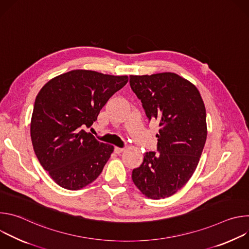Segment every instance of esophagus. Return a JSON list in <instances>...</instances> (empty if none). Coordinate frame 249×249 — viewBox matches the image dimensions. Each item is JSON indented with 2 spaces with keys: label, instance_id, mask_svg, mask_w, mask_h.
<instances>
[{
  "label": "esophagus",
  "instance_id": "34e87169",
  "mask_svg": "<svg viewBox=\"0 0 249 249\" xmlns=\"http://www.w3.org/2000/svg\"><path fill=\"white\" fill-rule=\"evenodd\" d=\"M123 151H124V148H118V147H115V148H114V152H115L116 154H121Z\"/></svg>",
  "mask_w": 249,
  "mask_h": 249
}]
</instances>
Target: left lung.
<instances>
[{"instance_id":"1","label":"left lung","mask_w":249,"mask_h":249,"mask_svg":"<svg viewBox=\"0 0 249 249\" xmlns=\"http://www.w3.org/2000/svg\"><path fill=\"white\" fill-rule=\"evenodd\" d=\"M130 87L148 119L160 127L156 152H147L132 179L145 196L163 199L181 189L194 173L206 139V109L197 88L174 73L130 76Z\"/></svg>"}]
</instances>
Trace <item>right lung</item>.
<instances>
[{"label":"right lung","instance_id":"1","mask_svg":"<svg viewBox=\"0 0 249 249\" xmlns=\"http://www.w3.org/2000/svg\"><path fill=\"white\" fill-rule=\"evenodd\" d=\"M127 76L74 70L50 80L35 98L30 136L35 155L61 187L79 190L95 180L114 148L86 131Z\"/></svg>","mask_w":249,"mask_h":249}]
</instances>
